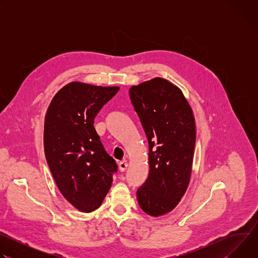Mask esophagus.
<instances>
[{
    "label": "esophagus",
    "mask_w": 258,
    "mask_h": 258,
    "mask_svg": "<svg viewBox=\"0 0 258 258\" xmlns=\"http://www.w3.org/2000/svg\"><path fill=\"white\" fill-rule=\"evenodd\" d=\"M127 168V163L126 161H122L119 163V170L122 172V171H125Z\"/></svg>",
    "instance_id": "obj_1"
}]
</instances>
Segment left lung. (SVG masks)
<instances>
[{"mask_svg": "<svg viewBox=\"0 0 258 258\" xmlns=\"http://www.w3.org/2000/svg\"><path fill=\"white\" fill-rule=\"evenodd\" d=\"M130 96L149 143V174L137 199L143 211L158 217L173 210L188 189L195 117L181 90L162 78L132 86Z\"/></svg>", "mask_w": 258, "mask_h": 258, "instance_id": "8db88e82", "label": "left lung"}]
</instances>
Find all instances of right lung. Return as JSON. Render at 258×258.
<instances>
[{
	"mask_svg": "<svg viewBox=\"0 0 258 258\" xmlns=\"http://www.w3.org/2000/svg\"><path fill=\"white\" fill-rule=\"evenodd\" d=\"M119 87L71 82L60 89L47 110L44 147L48 165L63 197L78 210L98 209L117 170L94 127L101 108Z\"/></svg>",
	"mask_w": 258,
	"mask_h": 258,
	"instance_id": "1",
	"label": "right lung"
}]
</instances>
